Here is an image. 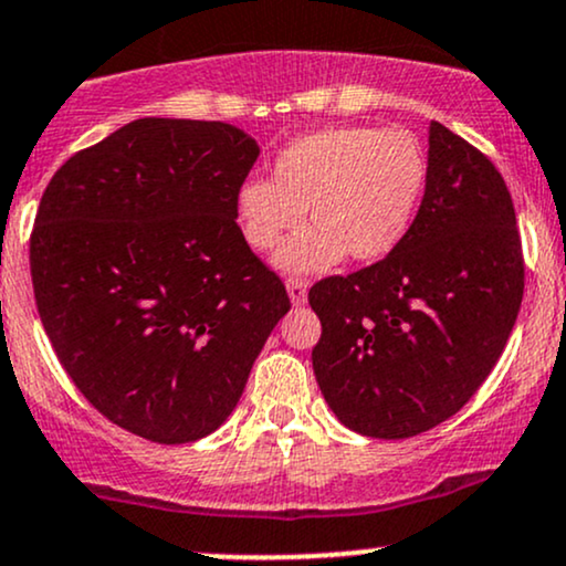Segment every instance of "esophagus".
<instances>
[{
	"instance_id": "esophagus-1",
	"label": "esophagus",
	"mask_w": 566,
	"mask_h": 566,
	"mask_svg": "<svg viewBox=\"0 0 566 566\" xmlns=\"http://www.w3.org/2000/svg\"><path fill=\"white\" fill-rule=\"evenodd\" d=\"M287 292H290V301L295 305H303L305 297H308V282L303 276H290L287 279Z\"/></svg>"
}]
</instances>
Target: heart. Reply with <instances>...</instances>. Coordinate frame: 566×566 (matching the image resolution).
I'll return each instance as SVG.
<instances>
[{"label":"heart","mask_w":566,"mask_h":566,"mask_svg":"<svg viewBox=\"0 0 566 566\" xmlns=\"http://www.w3.org/2000/svg\"><path fill=\"white\" fill-rule=\"evenodd\" d=\"M428 180L423 146L399 127H324L284 146L271 178H247L233 197L244 242L271 252L303 220L314 223L279 252L287 271L391 255L418 216Z\"/></svg>","instance_id":"1"}]
</instances>
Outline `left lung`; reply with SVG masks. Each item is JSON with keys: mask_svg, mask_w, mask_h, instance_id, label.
Listing matches in <instances>:
<instances>
[{"mask_svg": "<svg viewBox=\"0 0 566 566\" xmlns=\"http://www.w3.org/2000/svg\"><path fill=\"white\" fill-rule=\"evenodd\" d=\"M524 295V255L497 167L439 122L407 237L382 261L319 279L314 373L343 426L418 437L460 412L497 365Z\"/></svg>", "mask_w": 566, "mask_h": 566, "instance_id": "left-lung-1", "label": "left lung"}]
</instances>
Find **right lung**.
Here are the masks:
<instances>
[{"label":"right lung","mask_w":566,"mask_h":566,"mask_svg":"<svg viewBox=\"0 0 566 566\" xmlns=\"http://www.w3.org/2000/svg\"><path fill=\"white\" fill-rule=\"evenodd\" d=\"M255 159L223 122L135 119L44 188L29 242L39 319L84 399L135 437L216 431L290 311L233 216Z\"/></svg>","instance_id":"1"}]
</instances>
